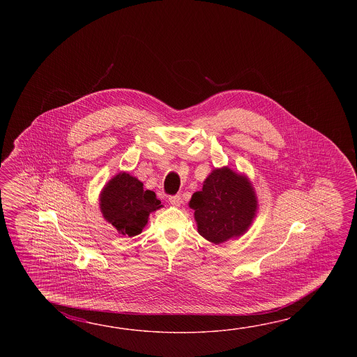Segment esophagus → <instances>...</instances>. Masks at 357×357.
Returning <instances> with one entry per match:
<instances>
[{
    "label": "esophagus",
    "mask_w": 357,
    "mask_h": 357,
    "mask_svg": "<svg viewBox=\"0 0 357 357\" xmlns=\"http://www.w3.org/2000/svg\"><path fill=\"white\" fill-rule=\"evenodd\" d=\"M168 200H169L171 204L175 205V206H178V205L181 204V197L180 195H171V197H168Z\"/></svg>",
    "instance_id": "esophagus-1"
}]
</instances>
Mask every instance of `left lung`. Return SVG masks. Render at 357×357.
I'll return each instance as SVG.
<instances>
[{"label":"left lung","mask_w":357,"mask_h":357,"mask_svg":"<svg viewBox=\"0 0 357 357\" xmlns=\"http://www.w3.org/2000/svg\"><path fill=\"white\" fill-rule=\"evenodd\" d=\"M190 206L199 234L213 243L243 235L255 217L257 197L249 180L229 168L214 169L197 191Z\"/></svg>","instance_id":"8db88e82"}]
</instances>
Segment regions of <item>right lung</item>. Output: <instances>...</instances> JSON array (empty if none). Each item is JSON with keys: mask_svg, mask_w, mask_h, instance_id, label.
Here are the masks:
<instances>
[{"mask_svg": "<svg viewBox=\"0 0 357 357\" xmlns=\"http://www.w3.org/2000/svg\"><path fill=\"white\" fill-rule=\"evenodd\" d=\"M154 191L129 174H119L100 194V211L122 235L137 236L148 223L149 214L160 208Z\"/></svg>", "mask_w": 357, "mask_h": 357, "instance_id": "1", "label": "right lung"}]
</instances>
